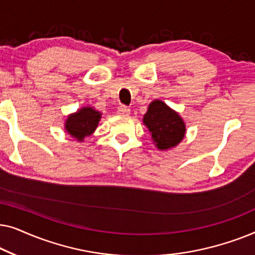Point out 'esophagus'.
<instances>
[{"label": "esophagus", "instance_id": "34e87169", "mask_svg": "<svg viewBox=\"0 0 255 255\" xmlns=\"http://www.w3.org/2000/svg\"><path fill=\"white\" fill-rule=\"evenodd\" d=\"M118 114L121 115H128L130 114V108L127 107V106H120L118 107Z\"/></svg>", "mask_w": 255, "mask_h": 255}]
</instances>
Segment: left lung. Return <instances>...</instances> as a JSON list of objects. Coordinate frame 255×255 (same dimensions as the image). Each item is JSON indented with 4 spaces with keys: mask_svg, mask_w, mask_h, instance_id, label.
Listing matches in <instances>:
<instances>
[{
    "mask_svg": "<svg viewBox=\"0 0 255 255\" xmlns=\"http://www.w3.org/2000/svg\"><path fill=\"white\" fill-rule=\"evenodd\" d=\"M144 124L151 132L153 141L159 149L176 146L186 132L183 121L161 101H153L144 116Z\"/></svg>",
    "mask_w": 255,
    "mask_h": 255,
    "instance_id": "left-lung-1",
    "label": "left lung"
}]
</instances>
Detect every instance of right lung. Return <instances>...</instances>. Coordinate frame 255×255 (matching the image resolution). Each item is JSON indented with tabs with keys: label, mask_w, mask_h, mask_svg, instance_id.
Here are the masks:
<instances>
[{
	"label": "right lung",
	"mask_w": 255,
	"mask_h": 255,
	"mask_svg": "<svg viewBox=\"0 0 255 255\" xmlns=\"http://www.w3.org/2000/svg\"><path fill=\"white\" fill-rule=\"evenodd\" d=\"M101 118L99 111L93 108H82L76 114L71 115L66 121V130L72 137L82 140L86 135L92 134L97 128Z\"/></svg>",
	"instance_id": "add662e5"
}]
</instances>
